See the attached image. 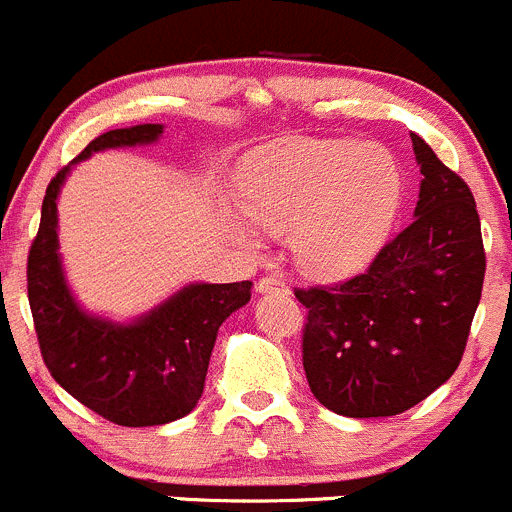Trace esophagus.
Segmentation results:
<instances>
[{"label":"esophagus","mask_w":512,"mask_h":512,"mask_svg":"<svg viewBox=\"0 0 512 512\" xmlns=\"http://www.w3.org/2000/svg\"><path fill=\"white\" fill-rule=\"evenodd\" d=\"M256 291L263 293V296H266V293H288V286L281 281V278L263 276V278H258Z\"/></svg>","instance_id":"1"}]
</instances>
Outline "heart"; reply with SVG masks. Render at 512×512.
I'll return each instance as SVG.
<instances>
[{
	"instance_id": "b5f03b06",
	"label": "heart",
	"mask_w": 512,
	"mask_h": 512,
	"mask_svg": "<svg viewBox=\"0 0 512 512\" xmlns=\"http://www.w3.org/2000/svg\"><path fill=\"white\" fill-rule=\"evenodd\" d=\"M246 219L291 234L298 266L321 281L361 273L383 249L403 201V171L381 144L358 139H283L258 146L239 166ZM236 241L258 246L253 226L226 216Z\"/></svg>"
}]
</instances>
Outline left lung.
Listing matches in <instances>:
<instances>
[{
    "label": "left lung",
    "mask_w": 512,
    "mask_h": 512,
    "mask_svg": "<svg viewBox=\"0 0 512 512\" xmlns=\"http://www.w3.org/2000/svg\"><path fill=\"white\" fill-rule=\"evenodd\" d=\"M413 221L366 273L296 291L308 308L303 368L321 406L348 418L408 411L458 368L480 303L485 251L473 194L418 134Z\"/></svg>",
    "instance_id": "obj_1"
}]
</instances>
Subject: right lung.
<instances>
[{
  "label": "right lung",
  "mask_w": 512,
  "mask_h": 512,
  "mask_svg": "<svg viewBox=\"0 0 512 512\" xmlns=\"http://www.w3.org/2000/svg\"><path fill=\"white\" fill-rule=\"evenodd\" d=\"M164 124H136L96 136L64 166L42 204L29 251L27 291L39 348L54 381L106 421L164 426L191 413L204 393L219 326L251 301V281L186 283L131 321L86 311L72 293L59 254V194L79 161L96 151L156 144Z\"/></svg>",
  "instance_id": "obj_1"
}]
</instances>
